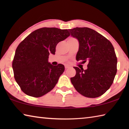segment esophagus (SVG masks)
<instances>
[{
	"mask_svg": "<svg viewBox=\"0 0 129 129\" xmlns=\"http://www.w3.org/2000/svg\"><path fill=\"white\" fill-rule=\"evenodd\" d=\"M65 69H68V68H70V66L68 65H65Z\"/></svg>",
	"mask_w": 129,
	"mask_h": 129,
	"instance_id": "esophagus-1",
	"label": "esophagus"
}]
</instances>
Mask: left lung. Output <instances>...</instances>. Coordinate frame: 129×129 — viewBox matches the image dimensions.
<instances>
[{
  "instance_id": "1",
  "label": "left lung",
  "mask_w": 129,
  "mask_h": 129,
  "mask_svg": "<svg viewBox=\"0 0 129 129\" xmlns=\"http://www.w3.org/2000/svg\"><path fill=\"white\" fill-rule=\"evenodd\" d=\"M69 30L79 43L76 60L89 62L86 70L74 67L76 73L71 78L72 84L85 97H100L110 88L116 75L117 58L114 47L110 41L91 28L76 27Z\"/></svg>"
}]
</instances>
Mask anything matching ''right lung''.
Returning a JSON list of instances; mask_svg holds the SVG:
<instances>
[{"instance_id":"1","label":"right lung","mask_w":129,"mask_h":129,"mask_svg":"<svg viewBox=\"0 0 129 129\" xmlns=\"http://www.w3.org/2000/svg\"><path fill=\"white\" fill-rule=\"evenodd\" d=\"M69 35L67 29L44 27L32 32L19 44L12 68L15 80L26 94L40 97L54 88L65 67L52 65L49 55L55 54L57 44Z\"/></svg>"}]
</instances>
